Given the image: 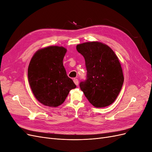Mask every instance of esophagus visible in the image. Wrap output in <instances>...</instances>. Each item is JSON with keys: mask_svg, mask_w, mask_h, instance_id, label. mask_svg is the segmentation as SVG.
Returning a JSON list of instances; mask_svg holds the SVG:
<instances>
[{"mask_svg": "<svg viewBox=\"0 0 152 152\" xmlns=\"http://www.w3.org/2000/svg\"><path fill=\"white\" fill-rule=\"evenodd\" d=\"M73 82H74V83L76 86H78L79 85V80H78L77 79H73Z\"/></svg>", "mask_w": 152, "mask_h": 152, "instance_id": "esophagus-1", "label": "esophagus"}]
</instances>
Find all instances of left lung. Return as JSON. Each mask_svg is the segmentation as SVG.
Segmentation results:
<instances>
[{
    "instance_id": "8db88e82",
    "label": "left lung",
    "mask_w": 152,
    "mask_h": 152,
    "mask_svg": "<svg viewBox=\"0 0 152 152\" xmlns=\"http://www.w3.org/2000/svg\"><path fill=\"white\" fill-rule=\"evenodd\" d=\"M76 48L84 56L87 69V79L80 83L81 90L94 107H108L116 99L124 83L118 57L107 45L99 42L82 43Z\"/></svg>"
}]
</instances>
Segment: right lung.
<instances>
[{"label": "right lung", "instance_id": "right-lung-1", "mask_svg": "<svg viewBox=\"0 0 152 152\" xmlns=\"http://www.w3.org/2000/svg\"><path fill=\"white\" fill-rule=\"evenodd\" d=\"M66 53V49L62 46H49L38 50L31 59L28 82L35 97L44 105L58 107L76 87L63 66Z\"/></svg>", "mask_w": 152, "mask_h": 152}]
</instances>
